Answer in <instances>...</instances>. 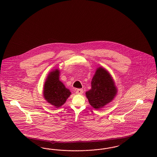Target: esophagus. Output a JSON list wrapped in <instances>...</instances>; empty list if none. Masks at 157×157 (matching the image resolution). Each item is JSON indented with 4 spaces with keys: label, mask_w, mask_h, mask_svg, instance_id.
Returning <instances> with one entry per match:
<instances>
[{
    "label": "esophagus",
    "mask_w": 157,
    "mask_h": 157,
    "mask_svg": "<svg viewBox=\"0 0 157 157\" xmlns=\"http://www.w3.org/2000/svg\"><path fill=\"white\" fill-rule=\"evenodd\" d=\"M83 92V91L82 89H78L76 90V94H82Z\"/></svg>",
    "instance_id": "34e87169"
}]
</instances>
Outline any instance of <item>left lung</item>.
<instances>
[{"mask_svg": "<svg viewBox=\"0 0 157 157\" xmlns=\"http://www.w3.org/2000/svg\"><path fill=\"white\" fill-rule=\"evenodd\" d=\"M117 91L110 74L104 68L99 67L92 79L91 89L86 92V95L90 105L99 109L110 102Z\"/></svg>", "mask_w": 157, "mask_h": 157, "instance_id": "8db88e82", "label": "left lung"}]
</instances>
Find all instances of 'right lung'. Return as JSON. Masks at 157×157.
<instances>
[{
  "label": "right lung",
  "instance_id": "1",
  "mask_svg": "<svg viewBox=\"0 0 157 157\" xmlns=\"http://www.w3.org/2000/svg\"><path fill=\"white\" fill-rule=\"evenodd\" d=\"M59 71L51 72L44 85V96L45 99L56 108L61 106L66 102L71 92L66 88L59 79Z\"/></svg>",
  "mask_w": 157,
  "mask_h": 157
}]
</instances>
